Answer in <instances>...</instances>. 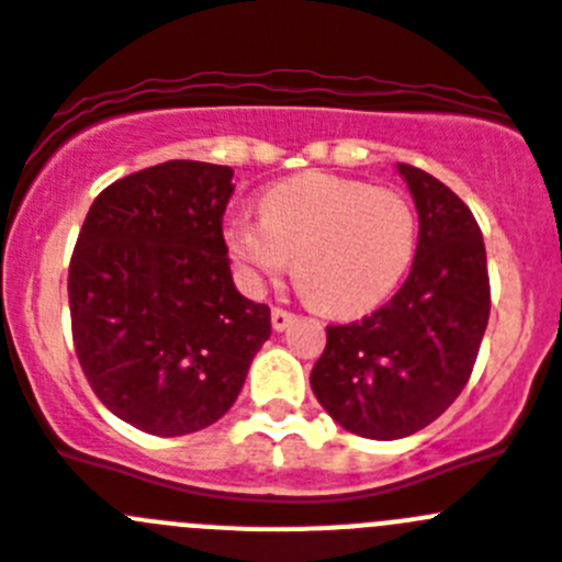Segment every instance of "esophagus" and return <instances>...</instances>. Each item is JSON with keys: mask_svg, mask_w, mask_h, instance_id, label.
Returning <instances> with one entry per match:
<instances>
[{"mask_svg": "<svg viewBox=\"0 0 562 562\" xmlns=\"http://www.w3.org/2000/svg\"><path fill=\"white\" fill-rule=\"evenodd\" d=\"M270 321H272V329L284 331L286 326L295 321V315H292V312H286V310H281V306H276V310L270 312Z\"/></svg>", "mask_w": 562, "mask_h": 562, "instance_id": "obj_1", "label": "esophagus"}]
</instances>
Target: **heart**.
Returning <instances> with one entry per match:
<instances>
[{
    "label": "heart",
    "instance_id": "obj_1",
    "mask_svg": "<svg viewBox=\"0 0 562 562\" xmlns=\"http://www.w3.org/2000/svg\"><path fill=\"white\" fill-rule=\"evenodd\" d=\"M261 222L233 220L225 247L245 284L258 290L292 272L329 315L382 304L408 272L419 238L414 202L400 191L335 173H301L261 196Z\"/></svg>",
    "mask_w": 562,
    "mask_h": 562
}]
</instances>
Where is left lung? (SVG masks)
Masks as SVG:
<instances>
[{
	"instance_id": "left-lung-1",
	"label": "left lung",
	"mask_w": 562,
	"mask_h": 562,
	"mask_svg": "<svg viewBox=\"0 0 562 562\" xmlns=\"http://www.w3.org/2000/svg\"><path fill=\"white\" fill-rule=\"evenodd\" d=\"M419 213V245L389 304L326 326L312 391L326 414L366 439H405L464 391L490 321V276L479 222L445 182L396 166Z\"/></svg>"
}]
</instances>
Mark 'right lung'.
I'll use <instances>...</instances> for the list:
<instances>
[{
    "mask_svg": "<svg viewBox=\"0 0 562 562\" xmlns=\"http://www.w3.org/2000/svg\"><path fill=\"white\" fill-rule=\"evenodd\" d=\"M233 168L168 160L98 193L69 261L72 342L117 419L186 436L231 411L270 337V306L231 276Z\"/></svg>",
    "mask_w": 562,
    "mask_h": 562,
    "instance_id": "1",
    "label": "right lung"
}]
</instances>
